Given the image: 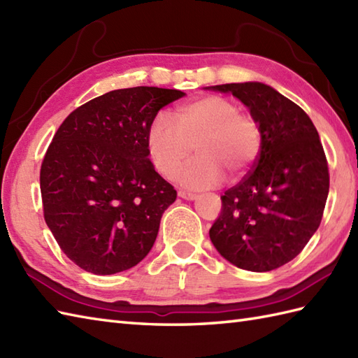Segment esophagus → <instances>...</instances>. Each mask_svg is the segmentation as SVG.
Returning a JSON list of instances; mask_svg holds the SVG:
<instances>
[{
	"instance_id": "34e87169",
	"label": "esophagus",
	"mask_w": 358,
	"mask_h": 358,
	"mask_svg": "<svg viewBox=\"0 0 358 358\" xmlns=\"http://www.w3.org/2000/svg\"><path fill=\"white\" fill-rule=\"evenodd\" d=\"M178 196H181L183 200H196V199H199V195H196V194L186 192V191H178Z\"/></svg>"
}]
</instances>
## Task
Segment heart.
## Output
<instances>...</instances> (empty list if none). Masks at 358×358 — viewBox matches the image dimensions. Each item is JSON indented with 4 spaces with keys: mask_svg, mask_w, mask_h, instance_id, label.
<instances>
[{
    "mask_svg": "<svg viewBox=\"0 0 358 358\" xmlns=\"http://www.w3.org/2000/svg\"><path fill=\"white\" fill-rule=\"evenodd\" d=\"M173 121L157 115L146 134L152 164L164 178H173L192 157L199 158L178 175V181L191 189L220 185L224 172L232 178L246 175L262 150V126L237 103L226 96L206 95L178 106Z\"/></svg>",
    "mask_w": 358,
    "mask_h": 358,
    "instance_id": "heart-1",
    "label": "heart"
}]
</instances>
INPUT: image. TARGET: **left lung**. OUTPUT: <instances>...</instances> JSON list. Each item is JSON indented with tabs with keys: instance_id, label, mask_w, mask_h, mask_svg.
I'll use <instances>...</instances> for the list:
<instances>
[{
	"instance_id": "left-lung-1",
	"label": "left lung",
	"mask_w": 358,
	"mask_h": 358,
	"mask_svg": "<svg viewBox=\"0 0 358 358\" xmlns=\"http://www.w3.org/2000/svg\"><path fill=\"white\" fill-rule=\"evenodd\" d=\"M210 89L238 98L263 134L254 169L222 195L210 241L237 268L277 269L299 255L320 226L329 192L322 141L308 113L268 85Z\"/></svg>"
}]
</instances>
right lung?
I'll use <instances>...</instances> for the list:
<instances>
[{
  "mask_svg": "<svg viewBox=\"0 0 358 358\" xmlns=\"http://www.w3.org/2000/svg\"><path fill=\"white\" fill-rule=\"evenodd\" d=\"M185 95L148 86L112 90L75 109L53 135L40 172L44 220L81 269L112 275L154 246L177 191L150 163L146 134L158 110Z\"/></svg>",
  "mask_w": 358,
  "mask_h": 358,
  "instance_id": "obj_1",
  "label": "right lung"
}]
</instances>
